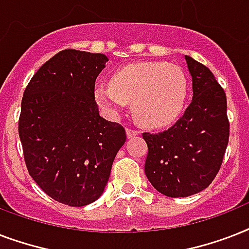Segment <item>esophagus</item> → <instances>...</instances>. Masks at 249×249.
Wrapping results in <instances>:
<instances>
[{"mask_svg": "<svg viewBox=\"0 0 249 249\" xmlns=\"http://www.w3.org/2000/svg\"><path fill=\"white\" fill-rule=\"evenodd\" d=\"M137 134H138V132L134 130V129H130V128L126 129V137H128V138H133V137H136Z\"/></svg>", "mask_w": 249, "mask_h": 249, "instance_id": "esophagus-1", "label": "esophagus"}]
</instances>
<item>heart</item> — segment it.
<instances>
[{"label":"heart","mask_w":249,"mask_h":249,"mask_svg":"<svg viewBox=\"0 0 249 249\" xmlns=\"http://www.w3.org/2000/svg\"><path fill=\"white\" fill-rule=\"evenodd\" d=\"M187 90V77L181 67L140 62L115 72L109 85L95 86L94 97L109 116H117L133 101V112L141 123L163 126L181 113Z\"/></svg>","instance_id":"obj_1"}]
</instances>
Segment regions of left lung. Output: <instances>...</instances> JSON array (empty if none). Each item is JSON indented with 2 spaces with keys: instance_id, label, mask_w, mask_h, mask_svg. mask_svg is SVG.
I'll return each instance as SVG.
<instances>
[{
  "instance_id": "obj_1",
  "label": "left lung",
  "mask_w": 249,
  "mask_h": 249,
  "mask_svg": "<svg viewBox=\"0 0 249 249\" xmlns=\"http://www.w3.org/2000/svg\"><path fill=\"white\" fill-rule=\"evenodd\" d=\"M193 101L183 116L160 133H143L144 172L159 193L186 197L207 189L218 173L229 143L226 94L208 67L185 55Z\"/></svg>"
}]
</instances>
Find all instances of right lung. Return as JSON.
<instances>
[{
	"label": "right lung",
	"instance_id": "add662e5",
	"mask_svg": "<svg viewBox=\"0 0 249 249\" xmlns=\"http://www.w3.org/2000/svg\"><path fill=\"white\" fill-rule=\"evenodd\" d=\"M105 54L66 49L33 75L21 99L19 137L29 176L54 200L84 207L101 196L125 129L101 117L95 80Z\"/></svg>",
	"mask_w": 249,
	"mask_h": 249
}]
</instances>
